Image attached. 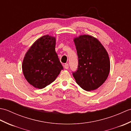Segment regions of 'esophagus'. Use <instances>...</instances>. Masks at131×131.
Returning a JSON list of instances; mask_svg holds the SVG:
<instances>
[{
    "mask_svg": "<svg viewBox=\"0 0 131 131\" xmlns=\"http://www.w3.org/2000/svg\"><path fill=\"white\" fill-rule=\"evenodd\" d=\"M64 68L66 69H69V64L68 63H66L65 64V65H64Z\"/></svg>",
    "mask_w": 131,
    "mask_h": 131,
    "instance_id": "esophagus-1",
    "label": "esophagus"
}]
</instances>
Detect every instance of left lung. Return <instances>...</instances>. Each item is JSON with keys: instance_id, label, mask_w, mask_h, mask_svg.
<instances>
[{"instance_id": "obj_1", "label": "left lung", "mask_w": 131, "mask_h": 131, "mask_svg": "<svg viewBox=\"0 0 131 131\" xmlns=\"http://www.w3.org/2000/svg\"><path fill=\"white\" fill-rule=\"evenodd\" d=\"M78 66L73 72L76 82L87 91L100 87L107 78L110 60L107 51L100 41L92 36L83 35L74 39Z\"/></svg>"}]
</instances>
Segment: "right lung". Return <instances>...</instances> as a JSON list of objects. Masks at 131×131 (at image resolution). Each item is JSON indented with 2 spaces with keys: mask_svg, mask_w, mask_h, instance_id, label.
<instances>
[{
  "mask_svg": "<svg viewBox=\"0 0 131 131\" xmlns=\"http://www.w3.org/2000/svg\"><path fill=\"white\" fill-rule=\"evenodd\" d=\"M55 38L44 35L35 41L25 56L24 77L35 88H45L54 81L63 69L55 51Z\"/></svg>",
  "mask_w": 131,
  "mask_h": 131,
  "instance_id": "right-lung-1",
  "label": "right lung"
}]
</instances>
